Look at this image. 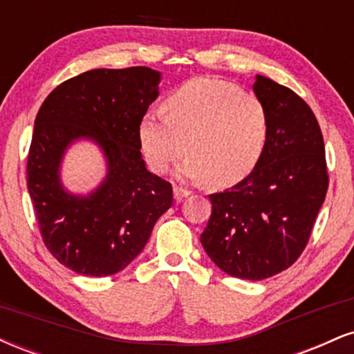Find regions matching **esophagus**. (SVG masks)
<instances>
[{"instance_id":"34e87169","label":"esophagus","mask_w":354,"mask_h":354,"mask_svg":"<svg viewBox=\"0 0 354 354\" xmlns=\"http://www.w3.org/2000/svg\"><path fill=\"white\" fill-rule=\"evenodd\" d=\"M173 194H174V200L181 201V200H185L186 196H189V191L185 189V188H180V186H174Z\"/></svg>"}]
</instances>
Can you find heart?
<instances>
[{
    "mask_svg": "<svg viewBox=\"0 0 354 354\" xmlns=\"http://www.w3.org/2000/svg\"><path fill=\"white\" fill-rule=\"evenodd\" d=\"M165 113L140 123V145L151 171L163 174L186 153L181 180L228 188L254 171L271 131V116L259 96L231 81L200 76L166 96Z\"/></svg>",
    "mask_w": 354,
    "mask_h": 354,
    "instance_id": "obj_1",
    "label": "heart"
}]
</instances>
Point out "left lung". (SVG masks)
I'll return each instance as SVG.
<instances>
[{
  "label": "left lung",
  "mask_w": 354,
  "mask_h": 354,
  "mask_svg": "<svg viewBox=\"0 0 354 354\" xmlns=\"http://www.w3.org/2000/svg\"><path fill=\"white\" fill-rule=\"evenodd\" d=\"M271 131L261 161L231 189L209 194L201 245L234 278H270L288 270L308 245L328 191L324 141L315 113L290 88L256 76Z\"/></svg>",
  "instance_id": "obj_1"
}]
</instances>
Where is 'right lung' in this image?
Segmentation results:
<instances>
[{
  "label": "right lung",
  "mask_w": 354,
  "mask_h": 354,
  "mask_svg": "<svg viewBox=\"0 0 354 354\" xmlns=\"http://www.w3.org/2000/svg\"><path fill=\"white\" fill-rule=\"evenodd\" d=\"M160 81L161 73L146 66L81 73L53 89L36 115L28 191L44 245L76 273L124 270L171 208V185L146 169L138 135ZM80 139L93 140L107 160V176L88 195L64 190L59 174L64 153Z\"/></svg>",
  "instance_id": "right-lung-1"
}]
</instances>
